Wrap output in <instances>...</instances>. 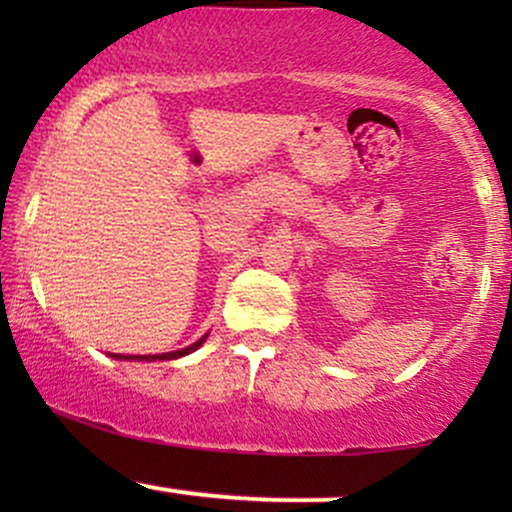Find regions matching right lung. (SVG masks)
<instances>
[{
    "label": "right lung",
    "mask_w": 512,
    "mask_h": 512,
    "mask_svg": "<svg viewBox=\"0 0 512 512\" xmlns=\"http://www.w3.org/2000/svg\"><path fill=\"white\" fill-rule=\"evenodd\" d=\"M204 342H207V334H204L202 339H197L195 344L185 346V349H178V351H168V354H149V356H125V354H110L113 358H117V361H173V358H180V356H187L192 354V351H197L199 346H202Z\"/></svg>",
    "instance_id": "right-lung-1"
}]
</instances>
